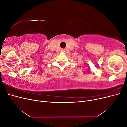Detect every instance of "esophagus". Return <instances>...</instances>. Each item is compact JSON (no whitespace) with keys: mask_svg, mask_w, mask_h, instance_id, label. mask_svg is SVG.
Wrapping results in <instances>:
<instances>
[{"mask_svg":"<svg viewBox=\"0 0 127 127\" xmlns=\"http://www.w3.org/2000/svg\"><path fill=\"white\" fill-rule=\"evenodd\" d=\"M61 51H62V52H64V50H61Z\"/></svg>","mask_w":127,"mask_h":127,"instance_id":"1","label":"esophagus"}]
</instances>
